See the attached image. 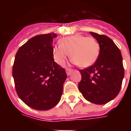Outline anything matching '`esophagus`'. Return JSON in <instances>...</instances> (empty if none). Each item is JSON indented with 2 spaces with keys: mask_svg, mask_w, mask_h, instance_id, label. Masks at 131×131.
<instances>
[{
  "mask_svg": "<svg viewBox=\"0 0 131 131\" xmlns=\"http://www.w3.org/2000/svg\"><path fill=\"white\" fill-rule=\"evenodd\" d=\"M71 71H72L71 69H67L66 72H67V74L68 75H69L70 73H71Z\"/></svg>",
  "mask_w": 131,
  "mask_h": 131,
  "instance_id": "1",
  "label": "esophagus"
}]
</instances>
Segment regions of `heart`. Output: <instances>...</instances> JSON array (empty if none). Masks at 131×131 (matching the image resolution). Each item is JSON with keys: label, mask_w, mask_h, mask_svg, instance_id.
I'll return each instance as SVG.
<instances>
[{"label": "heart", "mask_w": 131, "mask_h": 131, "mask_svg": "<svg viewBox=\"0 0 131 131\" xmlns=\"http://www.w3.org/2000/svg\"><path fill=\"white\" fill-rule=\"evenodd\" d=\"M60 43L52 47L53 60L59 65H63L70 54L73 63L87 68L93 65L99 56L100 45L92 37L75 34L62 38Z\"/></svg>", "instance_id": "1"}]
</instances>
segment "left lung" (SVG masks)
<instances>
[{"instance_id":"1","label":"left lung","mask_w":131,"mask_h":131,"mask_svg":"<svg viewBox=\"0 0 131 131\" xmlns=\"http://www.w3.org/2000/svg\"><path fill=\"white\" fill-rule=\"evenodd\" d=\"M100 45L99 58L93 65L80 70L82 80L78 88L87 101L106 104L120 92L124 70L120 49L107 36L90 32Z\"/></svg>"}]
</instances>
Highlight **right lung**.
Wrapping results in <instances>:
<instances>
[{
    "label": "right lung",
    "mask_w": 131,
    "mask_h": 131,
    "mask_svg": "<svg viewBox=\"0 0 131 131\" xmlns=\"http://www.w3.org/2000/svg\"><path fill=\"white\" fill-rule=\"evenodd\" d=\"M56 37L53 32L35 36L15 54L12 71L15 90L19 99L35 110H50L61 99L67 73L53 60Z\"/></svg>",
    "instance_id": "1"
}]
</instances>
